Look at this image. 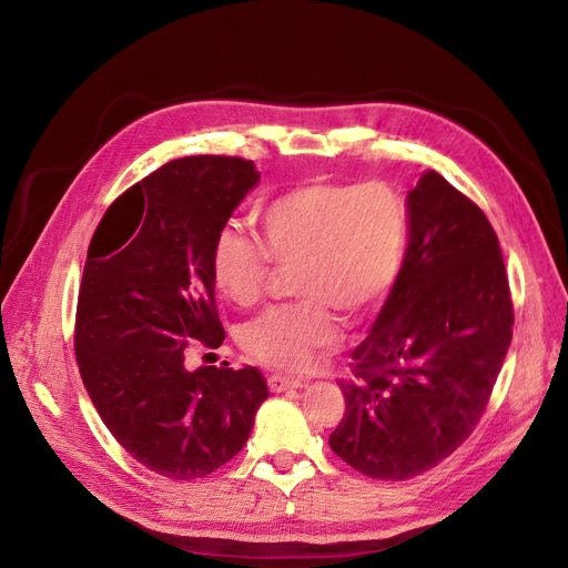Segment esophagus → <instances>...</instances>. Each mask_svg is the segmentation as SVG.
<instances>
[{
  "instance_id": "1",
  "label": "esophagus",
  "mask_w": 568,
  "mask_h": 568,
  "mask_svg": "<svg viewBox=\"0 0 568 568\" xmlns=\"http://www.w3.org/2000/svg\"><path fill=\"white\" fill-rule=\"evenodd\" d=\"M266 384L274 394H283V392H290V389H300L302 379H294V377H287V375H268Z\"/></svg>"
}]
</instances>
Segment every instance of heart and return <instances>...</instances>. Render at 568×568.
<instances>
[{
	"mask_svg": "<svg viewBox=\"0 0 568 568\" xmlns=\"http://www.w3.org/2000/svg\"><path fill=\"white\" fill-rule=\"evenodd\" d=\"M260 244L232 225L219 230L209 274L223 300L239 308L260 302L276 268H292L300 302L268 308L236 334L253 362L296 373L317 352L336 347L341 313L347 322L373 315L392 294L407 248L398 197L382 184L332 179L294 184L255 212Z\"/></svg>",
	"mask_w": 568,
	"mask_h": 568,
	"instance_id": "1",
	"label": "heart"
}]
</instances>
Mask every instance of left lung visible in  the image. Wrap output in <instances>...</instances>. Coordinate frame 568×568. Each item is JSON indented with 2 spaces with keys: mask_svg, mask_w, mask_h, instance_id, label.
I'll return each instance as SVG.
<instances>
[{
  "mask_svg": "<svg viewBox=\"0 0 568 568\" xmlns=\"http://www.w3.org/2000/svg\"><path fill=\"white\" fill-rule=\"evenodd\" d=\"M400 276L352 352L329 446L371 479L405 481L471 435L514 336V304L486 214L428 170L407 195Z\"/></svg>",
  "mask_w": 568,
  "mask_h": 568,
  "instance_id": "obj_1",
  "label": "left lung"
}]
</instances>
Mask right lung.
<instances>
[{
  "mask_svg": "<svg viewBox=\"0 0 568 568\" xmlns=\"http://www.w3.org/2000/svg\"><path fill=\"white\" fill-rule=\"evenodd\" d=\"M253 161L186 156L116 197L87 251L75 359L103 424L144 467L189 481L246 444L268 398L257 368L186 371V347H219L209 253L257 186Z\"/></svg>",
  "mask_w": 568,
  "mask_h": 568,
  "instance_id": "obj_1",
  "label": "right lung"
}]
</instances>
